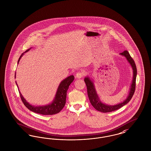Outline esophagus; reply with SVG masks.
I'll list each match as a JSON object with an SVG mask.
<instances>
[{
    "label": "esophagus",
    "mask_w": 151,
    "mask_h": 151,
    "mask_svg": "<svg viewBox=\"0 0 151 151\" xmlns=\"http://www.w3.org/2000/svg\"><path fill=\"white\" fill-rule=\"evenodd\" d=\"M84 75V72H82V71H80V72H78L76 73V78H78V79H80V78H82Z\"/></svg>",
    "instance_id": "obj_1"
}]
</instances>
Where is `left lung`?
<instances>
[{
    "label": "left lung",
    "instance_id": "8db88e82",
    "mask_svg": "<svg viewBox=\"0 0 151 151\" xmlns=\"http://www.w3.org/2000/svg\"><path fill=\"white\" fill-rule=\"evenodd\" d=\"M121 55L125 57L127 59V61L129 62V64L131 65L133 70V79L132 82L131 84V86H130L129 94L126 98V99L123 101V102L118 104L115 105H106L104 103H102L101 101L99 96L96 92V89L94 86V83L92 80L89 78L86 77L84 79V81L86 84L87 88V93L88 96L89 97V99L90 101V102L91 103L92 105L93 106L95 109L97 110L102 112V113H108L111 112L113 111H114L116 110L119 109V108H122L124 105H126L131 99H132L135 91V86H136V78H137V69L136 65L135 63L134 60L131 58L129 55V52L127 50L124 51L121 53H120Z\"/></svg>",
    "mask_w": 151,
    "mask_h": 151
}]
</instances>
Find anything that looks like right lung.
<instances>
[{
    "mask_svg": "<svg viewBox=\"0 0 151 151\" xmlns=\"http://www.w3.org/2000/svg\"><path fill=\"white\" fill-rule=\"evenodd\" d=\"M30 49H31L30 48L27 50L25 51V52L22 54L18 60V63L21 58L24 55V54L30 50ZM14 77H16V74ZM74 79L75 78L73 75H71L64 79L62 81H61V83H60L59 86L58 88L57 91L55 96L54 100L52 101V102L51 104L47 105L40 106H32L25 100V99L22 96L20 92L19 91L21 99L24 105L33 112H35L40 114H42V115H53V114H57L59 112H60V110L65 106V100H66V96H67V91L70 85L71 84ZM16 84L18 87L16 82Z\"/></svg>",
    "mask_w": 151,
    "mask_h": 151,
    "instance_id": "right-lung-1",
    "label": "right lung"
}]
</instances>
